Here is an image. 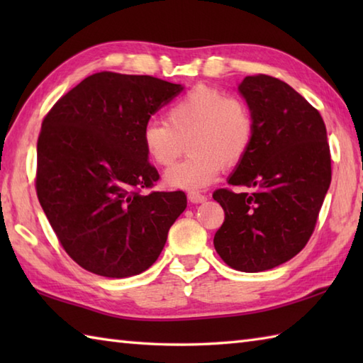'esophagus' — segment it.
Segmentation results:
<instances>
[{
  "label": "esophagus",
  "instance_id": "esophagus-1",
  "mask_svg": "<svg viewBox=\"0 0 363 363\" xmlns=\"http://www.w3.org/2000/svg\"><path fill=\"white\" fill-rule=\"evenodd\" d=\"M187 198H189V201H190V203H194V204L204 203L206 199H207V196H206V195H203V194H199V191H189Z\"/></svg>",
  "mask_w": 363,
  "mask_h": 363
}]
</instances>
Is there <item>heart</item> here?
Wrapping results in <instances>:
<instances>
[{
	"instance_id": "b5f03b06",
	"label": "heart",
	"mask_w": 363,
	"mask_h": 363,
	"mask_svg": "<svg viewBox=\"0 0 363 363\" xmlns=\"http://www.w3.org/2000/svg\"><path fill=\"white\" fill-rule=\"evenodd\" d=\"M167 123L150 121L142 130L146 156L157 167H172L187 142L190 154L165 174L173 189L196 190L215 181L223 165L238 164L250 151L256 123L250 107L217 87L199 86L168 107Z\"/></svg>"
}]
</instances>
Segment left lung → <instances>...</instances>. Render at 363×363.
Segmentation results:
<instances>
[{
  "label": "left lung",
  "instance_id": "obj_1",
  "mask_svg": "<svg viewBox=\"0 0 363 363\" xmlns=\"http://www.w3.org/2000/svg\"><path fill=\"white\" fill-rule=\"evenodd\" d=\"M238 90L256 134L228 182L251 191H213L225 211L213 246L230 268L257 273L295 257L309 242L330 184V151L320 112L289 84L254 74Z\"/></svg>",
  "mask_w": 363,
  "mask_h": 363
}]
</instances>
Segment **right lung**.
<instances>
[{"label":"right lung","mask_w":363,"mask_h":363,"mask_svg":"<svg viewBox=\"0 0 363 363\" xmlns=\"http://www.w3.org/2000/svg\"><path fill=\"white\" fill-rule=\"evenodd\" d=\"M182 91L152 76L101 72L51 107L37 140L35 190L59 243L106 277L148 269L186 211L184 191H150L159 173L142 145L151 115Z\"/></svg>","instance_id":"1"}]
</instances>
